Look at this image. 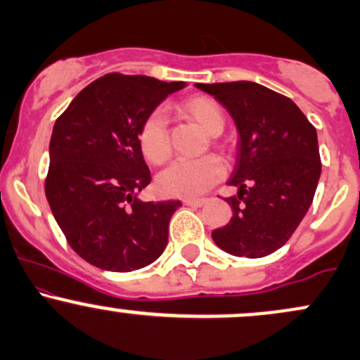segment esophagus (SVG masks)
Masks as SVG:
<instances>
[{"label":"esophagus","mask_w":360,"mask_h":360,"mask_svg":"<svg viewBox=\"0 0 360 360\" xmlns=\"http://www.w3.org/2000/svg\"><path fill=\"white\" fill-rule=\"evenodd\" d=\"M183 203L186 206H196V208H200V206H203L206 203V200H196V198H186V200H183Z\"/></svg>","instance_id":"obj_1"}]
</instances>
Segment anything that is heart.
Returning <instances> with one entry per match:
<instances>
[{
  "label": "heart",
  "instance_id": "b5f03b06",
  "mask_svg": "<svg viewBox=\"0 0 360 360\" xmlns=\"http://www.w3.org/2000/svg\"><path fill=\"white\" fill-rule=\"evenodd\" d=\"M184 110L200 123L208 135H220L225 128V115L218 103L210 98H193L184 103ZM139 143L150 162L159 164L171 152L167 120L162 110L147 115L139 131ZM225 174V166L218 157L205 155L200 159H177L159 172L157 188L172 198H198L213 188Z\"/></svg>",
  "mask_w": 360,
  "mask_h": 360
}]
</instances>
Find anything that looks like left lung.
Here are the masks:
<instances>
[{
  "instance_id": "8db88e82",
  "label": "left lung",
  "mask_w": 360,
  "mask_h": 360,
  "mask_svg": "<svg viewBox=\"0 0 360 360\" xmlns=\"http://www.w3.org/2000/svg\"><path fill=\"white\" fill-rule=\"evenodd\" d=\"M212 94L233 118L237 157L226 198L232 218L212 232L221 250L266 257L289 240L313 203L321 174L316 130L289 98L252 81L214 82Z\"/></svg>"
}]
</instances>
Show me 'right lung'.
<instances>
[{"mask_svg":"<svg viewBox=\"0 0 360 360\" xmlns=\"http://www.w3.org/2000/svg\"><path fill=\"white\" fill-rule=\"evenodd\" d=\"M186 82L110 72L57 118L45 196L76 254L111 272L142 269L167 245L181 201H142L150 171L139 143L142 122Z\"/></svg>","mask_w":360,"mask_h":360,"instance_id":"add662e5","label":"right lung"}]
</instances>
